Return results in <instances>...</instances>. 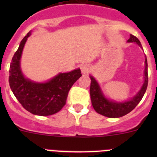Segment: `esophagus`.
Listing matches in <instances>:
<instances>
[{
    "label": "esophagus",
    "mask_w": 157,
    "mask_h": 157,
    "mask_svg": "<svg viewBox=\"0 0 157 157\" xmlns=\"http://www.w3.org/2000/svg\"><path fill=\"white\" fill-rule=\"evenodd\" d=\"M81 71L83 74H87L89 72V66H87V65H82L81 67Z\"/></svg>",
    "instance_id": "1"
}]
</instances>
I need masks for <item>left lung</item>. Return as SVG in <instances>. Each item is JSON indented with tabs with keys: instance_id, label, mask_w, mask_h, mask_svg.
<instances>
[{
	"instance_id": "obj_1",
	"label": "left lung",
	"mask_w": 157,
	"mask_h": 157,
	"mask_svg": "<svg viewBox=\"0 0 157 157\" xmlns=\"http://www.w3.org/2000/svg\"><path fill=\"white\" fill-rule=\"evenodd\" d=\"M128 42H136L141 47V42L135 36L130 34ZM145 82L141 87V90L138 94L130 101H125L123 103H118L110 101L105 98L102 94L98 83L93 76H90L91 83L90 93L91 103L94 110L99 114L109 118H119L128 114L138 105L141 100L143 98L144 94L146 91L148 86V63L147 59L145 58Z\"/></svg>"
}]
</instances>
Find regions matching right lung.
<instances>
[{"label": "right lung", "mask_w": 157, "mask_h": 157, "mask_svg": "<svg viewBox=\"0 0 157 157\" xmlns=\"http://www.w3.org/2000/svg\"><path fill=\"white\" fill-rule=\"evenodd\" d=\"M30 33L29 31L23 37L12 57L8 82L12 93L26 110L37 116H50L64 106L70 89L82 76L81 70L60 73L45 83L33 82L25 78L20 70L19 60Z\"/></svg>", "instance_id": "1"}]
</instances>
